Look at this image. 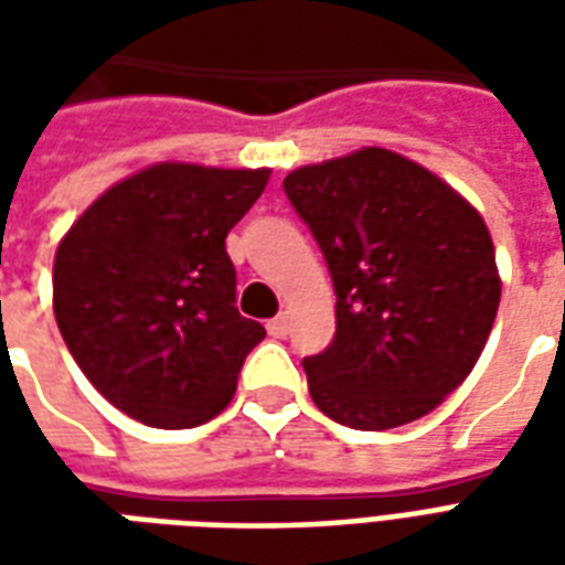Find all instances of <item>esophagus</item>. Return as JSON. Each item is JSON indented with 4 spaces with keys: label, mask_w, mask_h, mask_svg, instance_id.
Instances as JSON below:
<instances>
[{
    "label": "esophagus",
    "mask_w": 565,
    "mask_h": 565,
    "mask_svg": "<svg viewBox=\"0 0 565 565\" xmlns=\"http://www.w3.org/2000/svg\"><path fill=\"white\" fill-rule=\"evenodd\" d=\"M266 330H269V335H275V339H284V335L290 332V315H287V311L275 315V318L266 323Z\"/></svg>",
    "instance_id": "obj_1"
}]
</instances>
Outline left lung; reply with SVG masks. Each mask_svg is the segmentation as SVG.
<instances>
[{"label":"left lung","instance_id":"8db88e82","mask_svg":"<svg viewBox=\"0 0 565 565\" xmlns=\"http://www.w3.org/2000/svg\"><path fill=\"white\" fill-rule=\"evenodd\" d=\"M284 193L335 287V339L302 360L315 405L351 429L429 415L472 372L497 320L502 284L484 217L384 148L302 166Z\"/></svg>","mask_w":565,"mask_h":565}]
</instances>
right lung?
<instances>
[{"instance_id": "1", "label": "right lung", "mask_w": 565, "mask_h": 565, "mask_svg": "<svg viewBox=\"0 0 565 565\" xmlns=\"http://www.w3.org/2000/svg\"><path fill=\"white\" fill-rule=\"evenodd\" d=\"M269 169L157 162L93 202L54 259V315L68 354L124 415L186 429L221 415L257 320L235 308L226 233Z\"/></svg>"}]
</instances>
